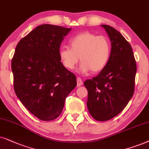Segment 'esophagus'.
Returning <instances> with one entry per match:
<instances>
[{"instance_id": "esophagus-1", "label": "esophagus", "mask_w": 149, "mask_h": 149, "mask_svg": "<svg viewBox=\"0 0 149 149\" xmlns=\"http://www.w3.org/2000/svg\"><path fill=\"white\" fill-rule=\"evenodd\" d=\"M82 85V81L80 78H77V86L80 87Z\"/></svg>"}]
</instances>
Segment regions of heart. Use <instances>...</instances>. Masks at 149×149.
Listing matches in <instances>:
<instances>
[{"label": "heart", "mask_w": 149, "mask_h": 149, "mask_svg": "<svg viewBox=\"0 0 149 149\" xmlns=\"http://www.w3.org/2000/svg\"><path fill=\"white\" fill-rule=\"evenodd\" d=\"M69 46L70 48L63 47L58 52L61 62L67 70H73L80 58L82 63L79 72L97 73L106 67L110 60L111 43L106 36L83 32L69 40Z\"/></svg>", "instance_id": "heart-1"}]
</instances>
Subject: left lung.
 <instances>
[{
	"label": "left lung",
	"instance_id": "8db88e82",
	"mask_svg": "<svg viewBox=\"0 0 149 149\" xmlns=\"http://www.w3.org/2000/svg\"><path fill=\"white\" fill-rule=\"evenodd\" d=\"M111 41V54L106 67L96 77L85 81L87 108L91 116L106 121L118 115L134 93L136 63L131 45L120 32L101 25Z\"/></svg>",
	"mask_w": 149,
	"mask_h": 149
}]
</instances>
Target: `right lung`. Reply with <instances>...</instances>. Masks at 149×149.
<instances>
[{
  "mask_svg": "<svg viewBox=\"0 0 149 149\" xmlns=\"http://www.w3.org/2000/svg\"><path fill=\"white\" fill-rule=\"evenodd\" d=\"M71 28L42 24L17 43L11 61L17 97L31 114L52 120L62 112L66 97L76 86V76L63 66L61 44Z\"/></svg>",
  "mask_w": 149,
  "mask_h": 149,
  "instance_id": "add662e5",
  "label": "right lung"
}]
</instances>
